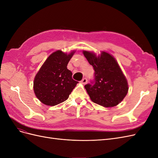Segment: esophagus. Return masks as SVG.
<instances>
[{"label":"esophagus","mask_w":158,"mask_h":158,"mask_svg":"<svg viewBox=\"0 0 158 158\" xmlns=\"http://www.w3.org/2000/svg\"><path fill=\"white\" fill-rule=\"evenodd\" d=\"M81 82H82L83 84H86V83L88 82V80H87V78H83L82 80H81Z\"/></svg>","instance_id":"1"}]
</instances>
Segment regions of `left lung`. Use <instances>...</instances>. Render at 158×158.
<instances>
[{
    "mask_svg": "<svg viewBox=\"0 0 158 158\" xmlns=\"http://www.w3.org/2000/svg\"><path fill=\"white\" fill-rule=\"evenodd\" d=\"M83 53L95 71L94 80L84 86L91 100L105 107L116 106L128 90L127 79L117 62L106 52L98 56L89 51Z\"/></svg>",
    "mask_w": 158,
    "mask_h": 158,
    "instance_id": "left-lung-1",
    "label": "left lung"
}]
</instances>
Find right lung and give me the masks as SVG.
Masks as SVG:
<instances>
[{
    "instance_id": "obj_1",
    "label": "right lung",
    "mask_w": 158,
    "mask_h": 158,
    "mask_svg": "<svg viewBox=\"0 0 158 158\" xmlns=\"http://www.w3.org/2000/svg\"><path fill=\"white\" fill-rule=\"evenodd\" d=\"M74 52L69 55L61 51L52 52L36 74L33 90L43 103L54 106L66 101L78 83L73 79V73L67 69Z\"/></svg>"
}]
</instances>
